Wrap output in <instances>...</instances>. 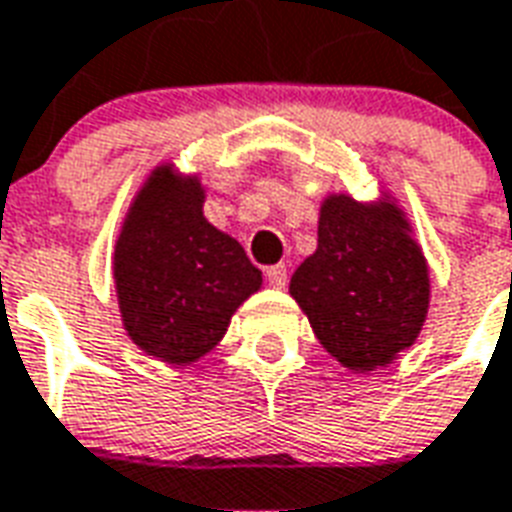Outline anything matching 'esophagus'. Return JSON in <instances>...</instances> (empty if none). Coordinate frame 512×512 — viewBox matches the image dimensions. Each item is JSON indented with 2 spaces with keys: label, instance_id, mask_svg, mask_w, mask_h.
<instances>
[{
  "label": "esophagus",
  "instance_id": "obj_1",
  "mask_svg": "<svg viewBox=\"0 0 512 512\" xmlns=\"http://www.w3.org/2000/svg\"><path fill=\"white\" fill-rule=\"evenodd\" d=\"M266 279H268V285L276 287V290H282V287H287V266H271L266 271Z\"/></svg>",
  "mask_w": 512,
  "mask_h": 512
}]
</instances>
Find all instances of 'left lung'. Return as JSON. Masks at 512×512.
Listing matches in <instances>:
<instances>
[{
    "label": "left lung",
    "mask_w": 512,
    "mask_h": 512,
    "mask_svg": "<svg viewBox=\"0 0 512 512\" xmlns=\"http://www.w3.org/2000/svg\"><path fill=\"white\" fill-rule=\"evenodd\" d=\"M429 266L393 200L328 195L317 249L295 268L290 295L336 361L366 374L418 339L429 314Z\"/></svg>",
    "instance_id": "obj_1"
}]
</instances>
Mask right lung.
Wrapping results in <instances>:
<instances>
[{"label": "right lung", "mask_w": 512, "mask_h": 512, "mask_svg": "<svg viewBox=\"0 0 512 512\" xmlns=\"http://www.w3.org/2000/svg\"><path fill=\"white\" fill-rule=\"evenodd\" d=\"M198 176L154 168L113 249L124 331L146 355L187 366L214 350L230 317L260 290L244 246L203 217Z\"/></svg>", "instance_id": "right-lung-1"}]
</instances>
